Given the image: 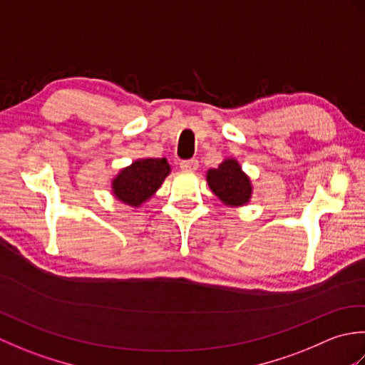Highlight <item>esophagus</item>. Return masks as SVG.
<instances>
[{
  "mask_svg": "<svg viewBox=\"0 0 365 365\" xmlns=\"http://www.w3.org/2000/svg\"><path fill=\"white\" fill-rule=\"evenodd\" d=\"M180 168L183 170H196L199 168V161L196 158H191V160H183L180 163Z\"/></svg>",
  "mask_w": 365,
  "mask_h": 365,
  "instance_id": "esophagus-1",
  "label": "esophagus"
}]
</instances>
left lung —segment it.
<instances>
[{
    "label": "left lung",
    "instance_id": "8db88e82",
    "mask_svg": "<svg viewBox=\"0 0 365 365\" xmlns=\"http://www.w3.org/2000/svg\"><path fill=\"white\" fill-rule=\"evenodd\" d=\"M207 182L210 190L226 205L240 207L251 199V180L237 160H224L218 168L208 170Z\"/></svg>",
    "mask_w": 365,
    "mask_h": 365
}]
</instances>
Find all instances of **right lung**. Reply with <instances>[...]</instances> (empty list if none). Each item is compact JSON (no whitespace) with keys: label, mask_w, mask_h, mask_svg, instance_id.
<instances>
[{"label":"right lung","mask_w":365,"mask_h":365,"mask_svg":"<svg viewBox=\"0 0 365 365\" xmlns=\"http://www.w3.org/2000/svg\"><path fill=\"white\" fill-rule=\"evenodd\" d=\"M169 173L170 166L166 158L138 160L114 178L113 192L127 205L139 207L153 196Z\"/></svg>","instance_id":"add662e5"}]
</instances>
